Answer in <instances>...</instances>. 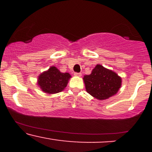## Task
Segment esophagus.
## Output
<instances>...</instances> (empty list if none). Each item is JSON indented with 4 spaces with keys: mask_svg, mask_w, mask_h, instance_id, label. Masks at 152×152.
<instances>
[{
    "mask_svg": "<svg viewBox=\"0 0 152 152\" xmlns=\"http://www.w3.org/2000/svg\"><path fill=\"white\" fill-rule=\"evenodd\" d=\"M74 76H77V77H81V73H74Z\"/></svg>",
    "mask_w": 152,
    "mask_h": 152,
    "instance_id": "1",
    "label": "esophagus"
}]
</instances>
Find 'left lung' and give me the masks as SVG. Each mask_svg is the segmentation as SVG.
<instances>
[{
  "instance_id": "1",
  "label": "left lung",
  "mask_w": 152,
  "mask_h": 152,
  "mask_svg": "<svg viewBox=\"0 0 152 152\" xmlns=\"http://www.w3.org/2000/svg\"><path fill=\"white\" fill-rule=\"evenodd\" d=\"M87 93L98 100L113 96L121 86V78L116 72L97 64L89 75L83 78Z\"/></svg>"
}]
</instances>
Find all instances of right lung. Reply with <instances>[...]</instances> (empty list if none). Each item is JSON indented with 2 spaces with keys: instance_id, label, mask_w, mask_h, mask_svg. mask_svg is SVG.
I'll return each mask as SVG.
<instances>
[{
  "instance_id": "1",
  "label": "right lung",
  "mask_w": 152,
  "mask_h": 152,
  "mask_svg": "<svg viewBox=\"0 0 152 152\" xmlns=\"http://www.w3.org/2000/svg\"><path fill=\"white\" fill-rule=\"evenodd\" d=\"M71 76L69 73H62L52 66L38 76L37 84L46 94H54L61 92L68 84Z\"/></svg>"
}]
</instances>
